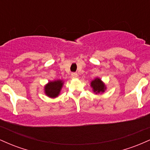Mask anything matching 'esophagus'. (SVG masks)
Instances as JSON below:
<instances>
[{"label": "esophagus", "mask_w": 150, "mask_h": 150, "mask_svg": "<svg viewBox=\"0 0 150 150\" xmlns=\"http://www.w3.org/2000/svg\"><path fill=\"white\" fill-rule=\"evenodd\" d=\"M71 76L73 77V78H77L78 75H77V74L76 73H73L71 74Z\"/></svg>", "instance_id": "esophagus-1"}]
</instances>
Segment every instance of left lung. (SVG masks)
Segmentation results:
<instances>
[{
    "label": "left lung",
    "instance_id": "8db88e82",
    "mask_svg": "<svg viewBox=\"0 0 150 150\" xmlns=\"http://www.w3.org/2000/svg\"><path fill=\"white\" fill-rule=\"evenodd\" d=\"M90 86L92 88L93 92L96 94H102L106 90V86L105 83L99 77H96L91 81Z\"/></svg>",
    "mask_w": 150,
    "mask_h": 150
}]
</instances>
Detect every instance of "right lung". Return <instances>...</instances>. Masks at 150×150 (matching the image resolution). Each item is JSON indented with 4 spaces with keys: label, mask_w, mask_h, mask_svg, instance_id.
Listing matches in <instances>:
<instances>
[{
    "label": "right lung",
    "mask_w": 150,
    "mask_h": 150,
    "mask_svg": "<svg viewBox=\"0 0 150 150\" xmlns=\"http://www.w3.org/2000/svg\"><path fill=\"white\" fill-rule=\"evenodd\" d=\"M64 81L62 80H56L49 81L44 87V94L50 98H56L61 93Z\"/></svg>",
    "instance_id": "obj_1"
}]
</instances>
